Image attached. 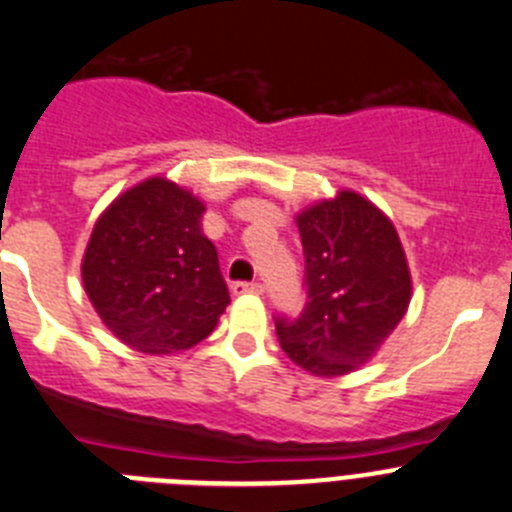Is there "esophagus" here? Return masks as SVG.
Masks as SVG:
<instances>
[{
    "label": "esophagus",
    "mask_w": 512,
    "mask_h": 512,
    "mask_svg": "<svg viewBox=\"0 0 512 512\" xmlns=\"http://www.w3.org/2000/svg\"><path fill=\"white\" fill-rule=\"evenodd\" d=\"M232 290H234V293H237V296H239V293H257V296H260V293L265 288H262V283H257V280H252V283H245V280H239V283L232 285Z\"/></svg>",
    "instance_id": "esophagus-1"
}]
</instances>
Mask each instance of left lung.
<instances>
[{
	"instance_id": "obj_1",
	"label": "left lung",
	"mask_w": 512,
	"mask_h": 512,
	"mask_svg": "<svg viewBox=\"0 0 512 512\" xmlns=\"http://www.w3.org/2000/svg\"><path fill=\"white\" fill-rule=\"evenodd\" d=\"M306 306L275 316L280 347L316 377L365 365L411 303V273L390 219L354 191L298 214Z\"/></svg>"
}]
</instances>
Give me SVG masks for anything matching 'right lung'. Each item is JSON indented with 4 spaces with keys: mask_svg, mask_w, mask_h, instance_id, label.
Instances as JSON below:
<instances>
[{
    "mask_svg": "<svg viewBox=\"0 0 512 512\" xmlns=\"http://www.w3.org/2000/svg\"><path fill=\"white\" fill-rule=\"evenodd\" d=\"M201 214L204 204L186 188L150 178L99 216L81 275L96 313L124 344L173 354L214 331L229 290Z\"/></svg>",
    "mask_w": 512,
    "mask_h": 512,
    "instance_id": "obj_1",
    "label": "right lung"
}]
</instances>
